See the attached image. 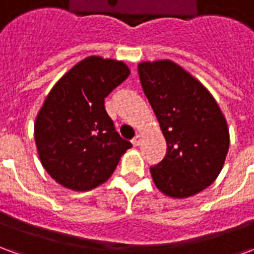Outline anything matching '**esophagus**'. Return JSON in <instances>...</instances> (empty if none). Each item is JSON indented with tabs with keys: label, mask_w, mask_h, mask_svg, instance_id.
<instances>
[{
	"label": "esophagus",
	"mask_w": 254,
	"mask_h": 254,
	"mask_svg": "<svg viewBox=\"0 0 254 254\" xmlns=\"http://www.w3.org/2000/svg\"><path fill=\"white\" fill-rule=\"evenodd\" d=\"M140 143H141V136H140V134H137V136H136V137L132 140L133 147H138V145H140Z\"/></svg>",
	"instance_id": "1"
}]
</instances>
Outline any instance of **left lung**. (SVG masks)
I'll return each mask as SVG.
<instances>
[{
	"mask_svg": "<svg viewBox=\"0 0 254 254\" xmlns=\"http://www.w3.org/2000/svg\"><path fill=\"white\" fill-rule=\"evenodd\" d=\"M138 76L166 138L163 160L149 171L163 194L194 196L209 187L229 151L227 121L211 92L170 60L138 64Z\"/></svg>",
	"mask_w": 254,
	"mask_h": 254,
	"instance_id": "1",
	"label": "left lung"
}]
</instances>
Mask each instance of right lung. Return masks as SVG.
Returning <instances> with one entry per match:
<instances>
[{
    "label": "right lung",
    "instance_id": "add662e5",
    "mask_svg": "<svg viewBox=\"0 0 254 254\" xmlns=\"http://www.w3.org/2000/svg\"><path fill=\"white\" fill-rule=\"evenodd\" d=\"M122 61L84 58L54 84L34 125L38 155L53 180L85 191L111 177L132 144L116 132L105 98L127 80Z\"/></svg>",
    "mask_w": 254,
    "mask_h": 254
}]
</instances>
